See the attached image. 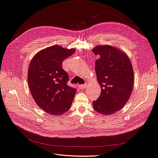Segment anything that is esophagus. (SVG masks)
Instances as JSON below:
<instances>
[{
	"label": "esophagus",
	"mask_w": 158,
	"mask_h": 158,
	"mask_svg": "<svg viewBox=\"0 0 158 158\" xmlns=\"http://www.w3.org/2000/svg\"><path fill=\"white\" fill-rule=\"evenodd\" d=\"M86 86H87V84H81V85H78V87L80 89H84L86 87Z\"/></svg>",
	"instance_id": "esophagus-1"
}]
</instances>
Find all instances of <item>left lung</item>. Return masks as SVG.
I'll return each mask as SVG.
<instances>
[{"label": "left lung", "mask_w": 158, "mask_h": 158, "mask_svg": "<svg viewBox=\"0 0 158 158\" xmlns=\"http://www.w3.org/2000/svg\"><path fill=\"white\" fill-rule=\"evenodd\" d=\"M99 57L95 62L101 94L93 101V108L101 114L112 115L128 101L134 87L133 68L128 56L110 45L98 46L92 50Z\"/></svg>", "instance_id": "obj_1"}]
</instances>
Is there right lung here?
Returning a JSON list of instances; mask_svg holds the SVG:
<instances>
[{"instance_id":"right-lung-1","label":"right lung","mask_w":158,"mask_h":158,"mask_svg":"<svg viewBox=\"0 0 158 158\" xmlns=\"http://www.w3.org/2000/svg\"><path fill=\"white\" fill-rule=\"evenodd\" d=\"M75 51L54 45L39 51L30 63V91L36 104L51 115L59 116L71 107L76 89L67 84L69 74L62 65Z\"/></svg>"}]
</instances>
